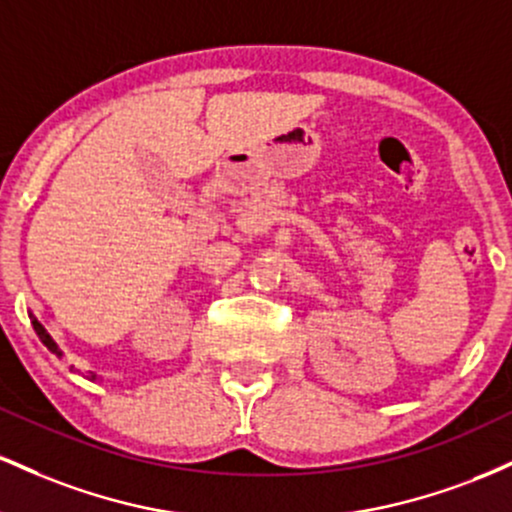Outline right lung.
<instances>
[{
    "label": "right lung",
    "mask_w": 512,
    "mask_h": 512,
    "mask_svg": "<svg viewBox=\"0 0 512 512\" xmlns=\"http://www.w3.org/2000/svg\"><path fill=\"white\" fill-rule=\"evenodd\" d=\"M28 317H31V325H33V330H35V334H38V339H40V342H43V346H48V351H50V354H55L57 358H62V356H64V351L60 349V346H57L55 339L50 337V332L45 330V327H43V322H40L38 317H35L33 313H28ZM72 368H74V366H72ZM88 380H91V383H96V380H101V378H98L96 373H91V375H88Z\"/></svg>",
    "instance_id": "add662e5"
}]
</instances>
